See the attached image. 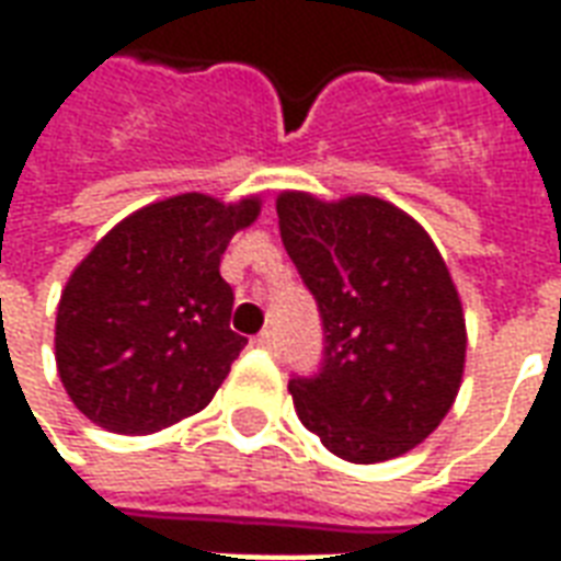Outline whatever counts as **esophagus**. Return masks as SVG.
Returning a JSON list of instances; mask_svg holds the SVG:
<instances>
[{"instance_id":"34e87169","label":"esophagus","mask_w":561,"mask_h":561,"mask_svg":"<svg viewBox=\"0 0 561 561\" xmlns=\"http://www.w3.org/2000/svg\"><path fill=\"white\" fill-rule=\"evenodd\" d=\"M257 348H264L270 354H279V336H276V330H264L257 336Z\"/></svg>"}]
</instances>
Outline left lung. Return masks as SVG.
Here are the masks:
<instances>
[{"mask_svg":"<svg viewBox=\"0 0 561 561\" xmlns=\"http://www.w3.org/2000/svg\"><path fill=\"white\" fill-rule=\"evenodd\" d=\"M285 252L324 328L316 376L291 378L297 417L348 462L402 457L442 423L466 366V318L442 252L373 195L276 197Z\"/></svg>","mask_w":561,"mask_h":561,"instance_id":"obj_1","label":"left lung"}]
</instances>
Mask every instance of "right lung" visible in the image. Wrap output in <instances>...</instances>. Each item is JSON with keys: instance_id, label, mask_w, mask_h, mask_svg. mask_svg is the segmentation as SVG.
Segmentation results:
<instances>
[{"instance_id": "1", "label": "right lung", "mask_w": 561, "mask_h": 561, "mask_svg": "<svg viewBox=\"0 0 561 561\" xmlns=\"http://www.w3.org/2000/svg\"><path fill=\"white\" fill-rule=\"evenodd\" d=\"M257 197L201 192L156 201L104 233L68 276L56 309V369L66 393L111 433H159L201 412L245 336L219 264Z\"/></svg>"}]
</instances>
